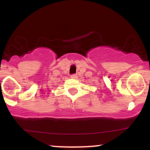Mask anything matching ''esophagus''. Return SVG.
Instances as JSON below:
<instances>
[{"mask_svg": "<svg viewBox=\"0 0 150 150\" xmlns=\"http://www.w3.org/2000/svg\"><path fill=\"white\" fill-rule=\"evenodd\" d=\"M71 78H73V79H75V78H77V75H76V74H73V75H71Z\"/></svg>", "mask_w": 150, "mask_h": 150, "instance_id": "obj_1", "label": "esophagus"}]
</instances>
